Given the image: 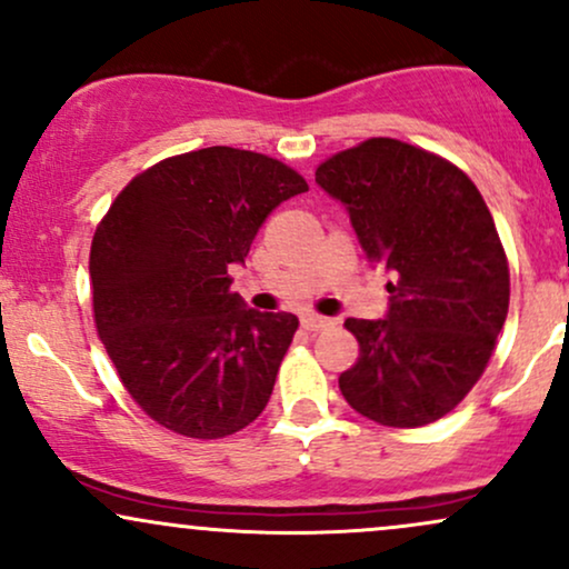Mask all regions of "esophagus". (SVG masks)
<instances>
[{
	"instance_id": "34e87169",
	"label": "esophagus",
	"mask_w": 569,
	"mask_h": 569,
	"mask_svg": "<svg viewBox=\"0 0 569 569\" xmlns=\"http://www.w3.org/2000/svg\"><path fill=\"white\" fill-rule=\"evenodd\" d=\"M326 326H331L329 318L316 316V312H305V316H302V329L305 331H321V329H326Z\"/></svg>"
}]
</instances>
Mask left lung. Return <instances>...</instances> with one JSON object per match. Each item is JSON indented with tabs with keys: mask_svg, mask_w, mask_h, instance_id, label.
Masks as SVG:
<instances>
[{
	"mask_svg": "<svg viewBox=\"0 0 569 569\" xmlns=\"http://www.w3.org/2000/svg\"><path fill=\"white\" fill-rule=\"evenodd\" d=\"M316 181L396 272L388 318L345 321L358 358L339 390L380 426H430L471 393L506 323L511 272L492 213L455 162L398 139L331 154Z\"/></svg>",
	"mask_w": 569,
	"mask_h": 569,
	"instance_id": "8db88e82",
	"label": "left lung"
}]
</instances>
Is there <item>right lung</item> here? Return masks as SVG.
Returning a JSON list of instances; mask_svg holds the SVG:
<instances>
[{"label":"right lung","mask_w":569,"mask_h":569,"mask_svg":"<svg viewBox=\"0 0 569 569\" xmlns=\"http://www.w3.org/2000/svg\"><path fill=\"white\" fill-rule=\"evenodd\" d=\"M307 192L267 154L208 147L128 181L90 246L93 321L143 415L187 439H224L262 415L297 316L230 291L272 208Z\"/></svg>","instance_id":"obj_1"}]
</instances>
